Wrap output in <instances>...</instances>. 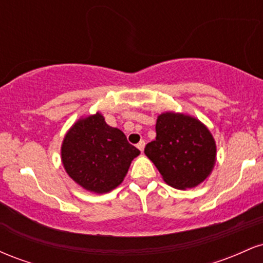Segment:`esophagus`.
Here are the masks:
<instances>
[{"instance_id": "obj_1", "label": "esophagus", "mask_w": 263, "mask_h": 263, "mask_svg": "<svg viewBox=\"0 0 263 263\" xmlns=\"http://www.w3.org/2000/svg\"><path fill=\"white\" fill-rule=\"evenodd\" d=\"M144 144H146V143H144V141H140V142H138V143H137V148L140 149L141 152H143V149H144Z\"/></svg>"}]
</instances>
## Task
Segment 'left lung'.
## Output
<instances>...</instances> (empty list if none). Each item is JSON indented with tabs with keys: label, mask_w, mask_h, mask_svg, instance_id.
<instances>
[{
	"label": "left lung",
	"mask_w": 263,
	"mask_h": 263,
	"mask_svg": "<svg viewBox=\"0 0 263 263\" xmlns=\"http://www.w3.org/2000/svg\"><path fill=\"white\" fill-rule=\"evenodd\" d=\"M156 134L144 153L165 183L186 189L206 179L215 163L216 146L203 123L186 115L165 112L157 119Z\"/></svg>",
	"instance_id": "8db88e82"
}]
</instances>
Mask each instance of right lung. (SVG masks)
Listing matches in <instances>:
<instances>
[{"mask_svg":"<svg viewBox=\"0 0 263 263\" xmlns=\"http://www.w3.org/2000/svg\"><path fill=\"white\" fill-rule=\"evenodd\" d=\"M138 155L121 129L110 127L99 112L75 123L62 146L66 173L84 189L99 194L120 185Z\"/></svg>","mask_w":263,"mask_h":263,"instance_id":"1","label":"right lung"}]
</instances>
